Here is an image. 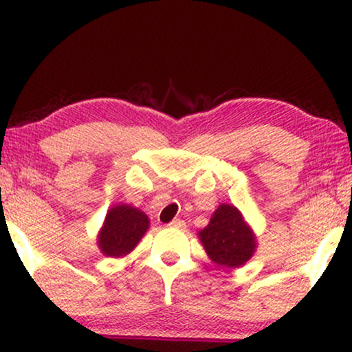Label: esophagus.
I'll return each mask as SVG.
<instances>
[{"label": "esophagus", "instance_id": "obj_1", "mask_svg": "<svg viewBox=\"0 0 352 352\" xmlns=\"http://www.w3.org/2000/svg\"><path fill=\"white\" fill-rule=\"evenodd\" d=\"M173 228H177V229H184L186 228V223L182 219H179V218H176V219H173L171 223H170Z\"/></svg>", "mask_w": 352, "mask_h": 352}]
</instances>
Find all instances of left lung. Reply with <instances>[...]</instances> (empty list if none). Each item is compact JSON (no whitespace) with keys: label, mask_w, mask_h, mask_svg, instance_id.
<instances>
[{"label":"left lung","mask_w":352,"mask_h":352,"mask_svg":"<svg viewBox=\"0 0 352 352\" xmlns=\"http://www.w3.org/2000/svg\"><path fill=\"white\" fill-rule=\"evenodd\" d=\"M206 254L216 266L237 269L256 252V234L237 206L221 204L205 229L197 232Z\"/></svg>","instance_id":"left-lung-1"}]
</instances>
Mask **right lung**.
I'll use <instances>...</instances> for the list:
<instances>
[{
  "label": "right lung",
  "instance_id": "obj_1",
  "mask_svg": "<svg viewBox=\"0 0 352 352\" xmlns=\"http://www.w3.org/2000/svg\"><path fill=\"white\" fill-rule=\"evenodd\" d=\"M151 219L136 206L118 204L109 208L98 232V247L104 256L123 258L133 252L148 230Z\"/></svg>",
  "mask_w": 352,
  "mask_h": 352
}]
</instances>
